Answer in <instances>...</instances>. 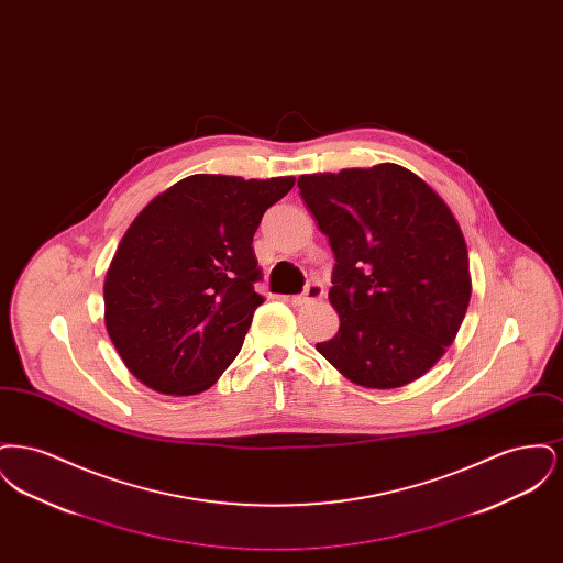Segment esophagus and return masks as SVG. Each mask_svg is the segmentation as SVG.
<instances>
[{
    "label": "esophagus",
    "instance_id": "obj_1",
    "mask_svg": "<svg viewBox=\"0 0 563 563\" xmlns=\"http://www.w3.org/2000/svg\"><path fill=\"white\" fill-rule=\"evenodd\" d=\"M322 295H324V287H322L321 283H310L303 294L287 297V301L294 303V306H306V303L319 301V299H322Z\"/></svg>",
    "mask_w": 563,
    "mask_h": 563
}]
</instances>
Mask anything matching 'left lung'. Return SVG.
Listing matches in <instances>:
<instances>
[{
	"instance_id": "left-lung-1",
	"label": "left lung",
	"mask_w": 563,
	"mask_h": 563,
	"mask_svg": "<svg viewBox=\"0 0 563 563\" xmlns=\"http://www.w3.org/2000/svg\"><path fill=\"white\" fill-rule=\"evenodd\" d=\"M297 188L338 262L329 301L340 329L317 350L365 388L416 382L452 346L471 301L452 209L393 162L301 175Z\"/></svg>"
}]
</instances>
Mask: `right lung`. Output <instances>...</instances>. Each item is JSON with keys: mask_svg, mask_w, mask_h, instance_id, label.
<instances>
[{"mask_svg": "<svg viewBox=\"0 0 563 563\" xmlns=\"http://www.w3.org/2000/svg\"><path fill=\"white\" fill-rule=\"evenodd\" d=\"M294 184L191 175L134 217L106 272L103 299L109 338L147 388L198 395L236 358L264 303L253 289V234Z\"/></svg>", "mask_w": 563, "mask_h": 563, "instance_id": "add662e5", "label": "right lung"}]
</instances>
